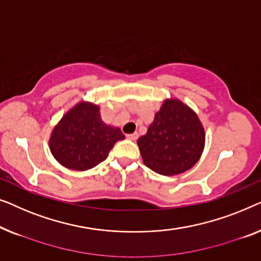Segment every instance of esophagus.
Segmentation results:
<instances>
[{"label":"esophagus","instance_id":"esophagus-1","mask_svg":"<svg viewBox=\"0 0 261 261\" xmlns=\"http://www.w3.org/2000/svg\"><path fill=\"white\" fill-rule=\"evenodd\" d=\"M126 137L129 138V139H131V141H136V139L138 138V134H137V132H134V134H130V135H127Z\"/></svg>","mask_w":261,"mask_h":261}]
</instances>
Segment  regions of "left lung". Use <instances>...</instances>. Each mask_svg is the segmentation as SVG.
<instances>
[{
    "label": "left lung",
    "instance_id": "1",
    "mask_svg": "<svg viewBox=\"0 0 261 261\" xmlns=\"http://www.w3.org/2000/svg\"><path fill=\"white\" fill-rule=\"evenodd\" d=\"M204 142L203 125L195 111L179 99L169 98L137 144L146 167L157 174L172 176L195 166Z\"/></svg>",
    "mask_w": 261,
    "mask_h": 261
}]
</instances>
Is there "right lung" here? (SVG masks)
<instances>
[{"mask_svg":"<svg viewBox=\"0 0 261 261\" xmlns=\"http://www.w3.org/2000/svg\"><path fill=\"white\" fill-rule=\"evenodd\" d=\"M99 111L93 102L79 101L54 127L49 149L61 166L89 170L106 160L116 142L125 138L119 127L102 122Z\"/></svg>","mask_w":261,"mask_h":261,"instance_id":"obj_1","label":"right lung"}]
</instances>
